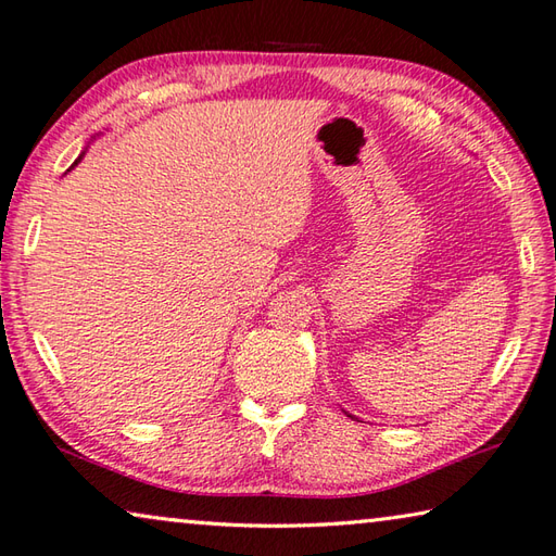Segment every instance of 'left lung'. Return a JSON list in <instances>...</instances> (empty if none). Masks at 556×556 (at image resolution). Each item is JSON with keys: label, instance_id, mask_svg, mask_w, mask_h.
<instances>
[{"label": "left lung", "instance_id": "obj_1", "mask_svg": "<svg viewBox=\"0 0 556 556\" xmlns=\"http://www.w3.org/2000/svg\"><path fill=\"white\" fill-rule=\"evenodd\" d=\"M344 413H346V410H344ZM346 416H349V418H353V416H351V413H346Z\"/></svg>", "mask_w": 556, "mask_h": 556}]
</instances>
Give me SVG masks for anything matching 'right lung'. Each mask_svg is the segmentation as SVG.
<instances>
[{
	"instance_id": "obj_1",
	"label": "right lung",
	"mask_w": 556,
	"mask_h": 556,
	"mask_svg": "<svg viewBox=\"0 0 556 556\" xmlns=\"http://www.w3.org/2000/svg\"><path fill=\"white\" fill-rule=\"evenodd\" d=\"M86 150H88V148H86ZM86 150H83V152H80V155H78V160H76V162H74V167H76V164H78V162H80V160H83V155H86Z\"/></svg>"
}]
</instances>
